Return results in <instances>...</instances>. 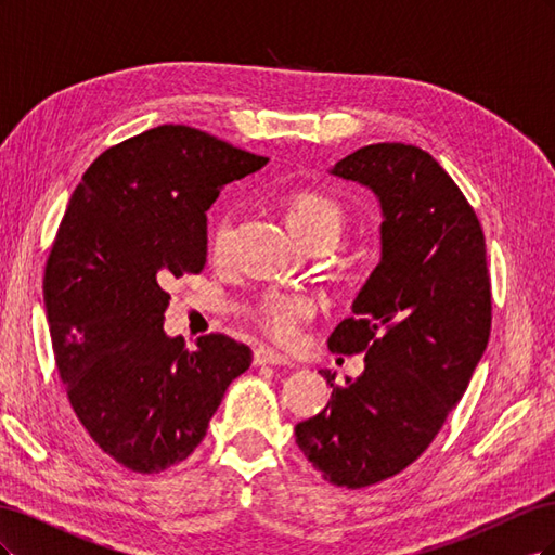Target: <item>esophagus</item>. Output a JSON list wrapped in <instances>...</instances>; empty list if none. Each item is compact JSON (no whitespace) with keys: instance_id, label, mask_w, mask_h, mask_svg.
Masks as SVG:
<instances>
[{"instance_id":"34e87169","label":"esophagus","mask_w":555,"mask_h":555,"mask_svg":"<svg viewBox=\"0 0 555 555\" xmlns=\"http://www.w3.org/2000/svg\"><path fill=\"white\" fill-rule=\"evenodd\" d=\"M251 363H255V365H289L292 361L287 357L278 354V351H273V349L259 347V349H255V357H251Z\"/></svg>"}]
</instances>
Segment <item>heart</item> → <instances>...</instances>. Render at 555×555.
<instances>
[{
    "label": "heart",
    "mask_w": 555,
    "mask_h": 555,
    "mask_svg": "<svg viewBox=\"0 0 555 555\" xmlns=\"http://www.w3.org/2000/svg\"><path fill=\"white\" fill-rule=\"evenodd\" d=\"M284 220H287L294 236L306 243L319 233L340 231V208L326 194L312 190L296 192L284 204ZM231 241V222L224 220L215 227L212 255L224 257ZM317 314V300L306 294H271L261 300L257 319L259 326L280 345H296L300 340V328Z\"/></svg>",
    "instance_id": "1"
}]
</instances>
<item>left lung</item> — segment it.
<instances>
[{"label": "left lung", "instance_id": "1", "mask_svg": "<svg viewBox=\"0 0 555 555\" xmlns=\"http://www.w3.org/2000/svg\"><path fill=\"white\" fill-rule=\"evenodd\" d=\"M333 176L371 190L382 257L328 338L365 354V371L333 386L328 405L296 426V444L326 481L363 489L414 463L463 398L491 335L486 241L473 206L416 145L375 143Z\"/></svg>", "mask_w": 555, "mask_h": 555}]
</instances>
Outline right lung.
Returning <instances> with one entry per match:
<instances>
[{
    "instance_id": "right-lung-1",
    "label": "right lung",
    "mask_w": 555,
    "mask_h": 555,
    "mask_svg": "<svg viewBox=\"0 0 555 555\" xmlns=\"http://www.w3.org/2000/svg\"><path fill=\"white\" fill-rule=\"evenodd\" d=\"M266 162L162 125L99 155L66 206L43 278L57 373L90 438L133 473L188 459L251 363L249 347L222 333L196 349L166 335L164 287L204 271L206 210Z\"/></svg>"
}]
</instances>
